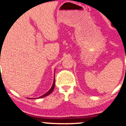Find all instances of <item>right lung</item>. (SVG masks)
Returning a JSON list of instances; mask_svg holds the SVG:
<instances>
[{
    "instance_id": "1",
    "label": "right lung",
    "mask_w": 126,
    "mask_h": 126,
    "mask_svg": "<svg viewBox=\"0 0 126 126\" xmlns=\"http://www.w3.org/2000/svg\"><path fill=\"white\" fill-rule=\"evenodd\" d=\"M55 86V79H54V82H53V85H52L51 88H50V90H49V91L47 92V93H46V94H45V95H42V96H41V97H39V98H43V97H46V96H47V95H49V94H50L53 91V90H54Z\"/></svg>"
}]
</instances>
